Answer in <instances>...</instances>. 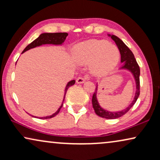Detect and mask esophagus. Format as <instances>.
Returning a JSON list of instances; mask_svg holds the SVG:
<instances>
[{
    "instance_id": "obj_1",
    "label": "esophagus",
    "mask_w": 160,
    "mask_h": 160,
    "mask_svg": "<svg viewBox=\"0 0 160 160\" xmlns=\"http://www.w3.org/2000/svg\"><path fill=\"white\" fill-rule=\"evenodd\" d=\"M84 82L85 78L83 77H78L76 78V83H78V84H82V83H84Z\"/></svg>"
}]
</instances>
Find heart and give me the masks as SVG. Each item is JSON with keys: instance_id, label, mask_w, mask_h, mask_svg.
Masks as SVG:
<instances>
[{"instance_id": "obj_1", "label": "heart", "mask_w": 160, "mask_h": 160, "mask_svg": "<svg viewBox=\"0 0 160 160\" xmlns=\"http://www.w3.org/2000/svg\"><path fill=\"white\" fill-rule=\"evenodd\" d=\"M74 58L81 65H91L95 75H103L117 65L119 58L117 47L103 40H92L78 45Z\"/></svg>"}]
</instances>
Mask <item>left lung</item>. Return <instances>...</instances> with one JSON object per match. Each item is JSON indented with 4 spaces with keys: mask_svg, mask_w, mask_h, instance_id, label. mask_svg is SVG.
Returning <instances> with one entry per match:
<instances>
[{
    "mask_svg": "<svg viewBox=\"0 0 160 160\" xmlns=\"http://www.w3.org/2000/svg\"><path fill=\"white\" fill-rule=\"evenodd\" d=\"M111 38L115 41L116 44L117 45L119 50L120 52V54H121V62H124V65L122 66V68H126L132 72L133 76H134L135 82H136V92H135V96L134 98V100L132 102L130 106L128 108L124 109L123 111H118V112H110L106 110L102 109L101 107L100 106L99 103H98L97 100V88L96 87L95 91L92 95V107L95 110V112L96 114L102 118H105V119H117L122 117V116L128 113L130 109L133 106V105L137 101L138 98L139 97L140 95V68L139 65L138 64L136 60H135L134 54L132 52V51L124 44L123 41L121 39L118 38L116 36H111Z\"/></svg>",
    "mask_w": 160,
    "mask_h": 160,
    "instance_id": "left-lung-1",
    "label": "left lung"
}]
</instances>
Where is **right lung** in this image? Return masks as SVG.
Masks as SVG:
<instances>
[{"label": "right lung", "mask_w": 160, "mask_h": 160, "mask_svg": "<svg viewBox=\"0 0 160 160\" xmlns=\"http://www.w3.org/2000/svg\"><path fill=\"white\" fill-rule=\"evenodd\" d=\"M68 36L67 32H53V33H42L39 36L38 38H37L36 40H34L32 43H30L29 45H28L25 49L23 50V52L22 53H24V52L28 51L30 49H32V48L38 47V46H41L42 44H47V43H49V44H62V43L64 42L65 38ZM75 80H72L71 82H69L68 83L66 87H65V95H64V98H63V101L65 100V94H66L68 89L70 87H71L72 85H73L75 84ZM63 105V102L62 104L61 105V106L58 108V110L56 111L55 113H53V114L51 116H48V117H41L39 119H50V118H52L54 117H55L56 115L58 114V113L60 112L61 108H62ZM33 117V116H32Z\"/></svg>", "instance_id": "obj_1"}]
</instances>
